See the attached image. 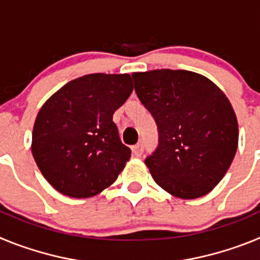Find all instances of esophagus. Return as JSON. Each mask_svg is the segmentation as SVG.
<instances>
[{"label": "esophagus", "instance_id": "esophagus-1", "mask_svg": "<svg viewBox=\"0 0 260 260\" xmlns=\"http://www.w3.org/2000/svg\"><path fill=\"white\" fill-rule=\"evenodd\" d=\"M133 153L135 156H141L143 153V144L137 143L135 146H133Z\"/></svg>", "mask_w": 260, "mask_h": 260}]
</instances>
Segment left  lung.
<instances>
[{"mask_svg":"<svg viewBox=\"0 0 260 260\" xmlns=\"http://www.w3.org/2000/svg\"><path fill=\"white\" fill-rule=\"evenodd\" d=\"M132 77L157 125L158 144L144 160L155 182L182 199L208 194L238 146L237 118L226 96L192 71L161 69Z\"/></svg>","mask_w":260,"mask_h":260,"instance_id":"obj_1","label":"left lung"}]
</instances>
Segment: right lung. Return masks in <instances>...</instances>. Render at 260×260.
I'll return each mask as SVG.
<instances>
[{
    "mask_svg": "<svg viewBox=\"0 0 260 260\" xmlns=\"http://www.w3.org/2000/svg\"><path fill=\"white\" fill-rule=\"evenodd\" d=\"M133 92L128 74H88L48 99L36 117L32 155L45 180L71 198H89L114 181L132 156L113 113Z\"/></svg>",
    "mask_w": 260,
    "mask_h": 260,
    "instance_id": "add662e5",
    "label": "right lung"
}]
</instances>
